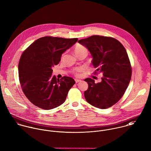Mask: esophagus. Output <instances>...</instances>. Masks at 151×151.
Listing matches in <instances>:
<instances>
[{"mask_svg": "<svg viewBox=\"0 0 151 151\" xmlns=\"http://www.w3.org/2000/svg\"><path fill=\"white\" fill-rule=\"evenodd\" d=\"M75 81L76 83H78V82H81V80H80V79H75Z\"/></svg>", "mask_w": 151, "mask_h": 151, "instance_id": "esophagus-1", "label": "esophagus"}]
</instances>
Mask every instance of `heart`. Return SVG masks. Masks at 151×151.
Instances as JSON below:
<instances>
[{
	"label": "heart",
	"mask_w": 151,
	"mask_h": 151,
	"mask_svg": "<svg viewBox=\"0 0 151 151\" xmlns=\"http://www.w3.org/2000/svg\"><path fill=\"white\" fill-rule=\"evenodd\" d=\"M74 52L75 54L76 55H78L79 54H82V53H88V50L86 47H85L84 46L81 45H78L75 46V49H74ZM80 70L79 69H76L75 70V72L77 73L78 72H79Z\"/></svg>",
	"instance_id": "obj_1"
}]
</instances>
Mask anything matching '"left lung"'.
<instances>
[{
  "label": "left lung",
  "instance_id": "obj_1",
  "mask_svg": "<svg viewBox=\"0 0 151 151\" xmlns=\"http://www.w3.org/2000/svg\"><path fill=\"white\" fill-rule=\"evenodd\" d=\"M78 42L90 52L95 73L103 75L98 83L91 78L85 79L88 83L85 99L96 108L107 109L122 98L130 82L132 70L127 52L121 42L111 37L93 35Z\"/></svg>",
  "mask_w": 151,
  "mask_h": 151
}]
</instances>
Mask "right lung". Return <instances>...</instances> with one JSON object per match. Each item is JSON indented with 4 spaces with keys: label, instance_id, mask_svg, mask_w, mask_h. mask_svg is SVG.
<instances>
[{
    "label": "right lung",
    "instance_id": "right-lung-1",
    "mask_svg": "<svg viewBox=\"0 0 151 151\" xmlns=\"http://www.w3.org/2000/svg\"><path fill=\"white\" fill-rule=\"evenodd\" d=\"M78 40L45 36L35 40L22 53L18 65L19 81L24 94L35 106L50 110L65 102L75 81L68 76L57 79L52 75V68Z\"/></svg>",
    "mask_w": 151,
    "mask_h": 151
}]
</instances>
